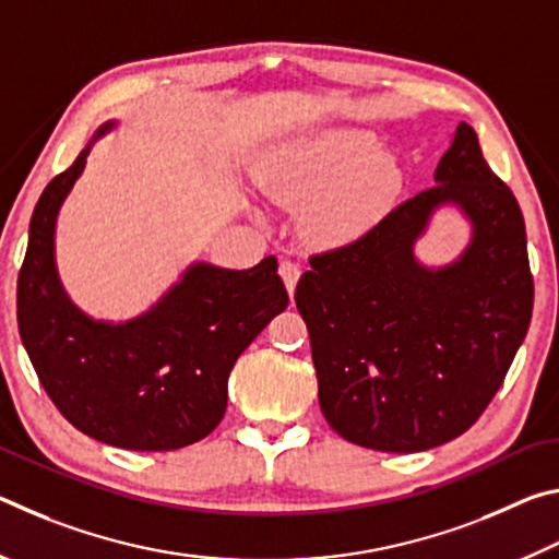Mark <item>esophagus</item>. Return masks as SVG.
<instances>
[{"label": "esophagus", "instance_id": "esophagus-1", "mask_svg": "<svg viewBox=\"0 0 559 559\" xmlns=\"http://www.w3.org/2000/svg\"><path fill=\"white\" fill-rule=\"evenodd\" d=\"M278 273H281L283 283H286L288 293L296 290V283H298V278H300V266H298V263L290 261V259H283L281 266H278Z\"/></svg>", "mask_w": 559, "mask_h": 559}]
</instances>
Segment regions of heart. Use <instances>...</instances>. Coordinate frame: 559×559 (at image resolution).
I'll use <instances>...</instances> for the list:
<instances>
[{
    "label": "heart",
    "mask_w": 559,
    "mask_h": 559,
    "mask_svg": "<svg viewBox=\"0 0 559 559\" xmlns=\"http://www.w3.org/2000/svg\"><path fill=\"white\" fill-rule=\"evenodd\" d=\"M365 130H330L293 147L269 179L283 202H313L306 216L313 239L349 241L382 219L402 187V169Z\"/></svg>",
    "instance_id": "heart-1"
}]
</instances>
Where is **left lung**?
<instances>
[{"label":"left lung","mask_w":559,"mask_h":559,"mask_svg":"<svg viewBox=\"0 0 559 559\" xmlns=\"http://www.w3.org/2000/svg\"><path fill=\"white\" fill-rule=\"evenodd\" d=\"M433 179L359 239L313 253L296 286L320 409L365 449L427 451L468 431L533 316L523 212L466 122ZM447 201L469 216L474 239L459 262L431 272L415 263L413 241Z\"/></svg>","instance_id":"8db88e82"}]
</instances>
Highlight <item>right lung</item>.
I'll list each match as a JSON object with an SVG mask.
<instances>
[{
    "instance_id": "add662e5",
    "label": "right lung",
    "mask_w": 559,
    "mask_h": 559,
    "mask_svg": "<svg viewBox=\"0 0 559 559\" xmlns=\"http://www.w3.org/2000/svg\"><path fill=\"white\" fill-rule=\"evenodd\" d=\"M88 150L34 206L16 281L19 335L46 394L75 429L130 451L182 449L222 421L236 359L286 310L288 290L273 257L246 271L194 263L145 316L120 325L83 316L56 276L53 226Z\"/></svg>"
}]
</instances>
